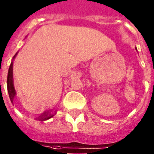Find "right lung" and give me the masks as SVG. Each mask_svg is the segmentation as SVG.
<instances>
[{
	"mask_svg": "<svg viewBox=\"0 0 154 154\" xmlns=\"http://www.w3.org/2000/svg\"><path fill=\"white\" fill-rule=\"evenodd\" d=\"M17 55V53L13 56V59L16 57ZM13 62H12L10 64V67H9V69H8V77H7V88H8V95H9V98H10V100L12 103H13V98H14L15 95H16V91H15L14 86H13ZM53 115L54 114H51V111L49 112L48 110H46L43 114H40V116L38 118V119L40 120V121H45V120L51 119V117H53Z\"/></svg>",
	"mask_w": 154,
	"mask_h": 154,
	"instance_id": "add662e5",
	"label": "right lung"
}]
</instances>
